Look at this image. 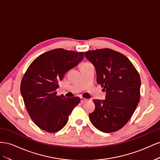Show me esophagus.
<instances>
[{
  "mask_svg": "<svg viewBox=\"0 0 160 160\" xmlns=\"http://www.w3.org/2000/svg\"><path fill=\"white\" fill-rule=\"evenodd\" d=\"M87 100H88L87 98H83V97H80V101H81L82 103L85 102L87 101Z\"/></svg>",
  "mask_w": 160,
  "mask_h": 160,
  "instance_id": "obj_1",
  "label": "esophagus"
}]
</instances>
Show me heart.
<instances>
[{
	"label": "heart",
	"instance_id": "1",
	"mask_svg": "<svg viewBox=\"0 0 160 160\" xmlns=\"http://www.w3.org/2000/svg\"><path fill=\"white\" fill-rule=\"evenodd\" d=\"M89 64H91L90 63H89V62H85V63H84L82 65V66H86V65H89Z\"/></svg>",
	"mask_w": 160,
	"mask_h": 160
}]
</instances>
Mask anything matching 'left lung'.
<instances>
[{
	"label": "left lung",
	"mask_w": 160,
	"mask_h": 160,
	"mask_svg": "<svg viewBox=\"0 0 160 160\" xmlns=\"http://www.w3.org/2000/svg\"><path fill=\"white\" fill-rule=\"evenodd\" d=\"M85 57L94 65L97 83L107 93L104 100H93L96 108L89 115L90 121L104 133L119 130L139 102V73L126 56L111 49L86 52Z\"/></svg>",
	"instance_id": "8db88e82"
}]
</instances>
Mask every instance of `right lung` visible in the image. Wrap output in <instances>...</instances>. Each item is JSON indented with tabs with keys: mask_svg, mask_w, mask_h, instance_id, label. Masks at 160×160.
<instances>
[{
	"mask_svg": "<svg viewBox=\"0 0 160 160\" xmlns=\"http://www.w3.org/2000/svg\"><path fill=\"white\" fill-rule=\"evenodd\" d=\"M84 52L55 49L31 63L21 83V94L35 124L49 133L61 130L80 98L57 96L58 82L83 60Z\"/></svg>",
	"mask_w": 160,
	"mask_h": 160,
	"instance_id": "obj_1",
	"label": "right lung"
}]
</instances>
